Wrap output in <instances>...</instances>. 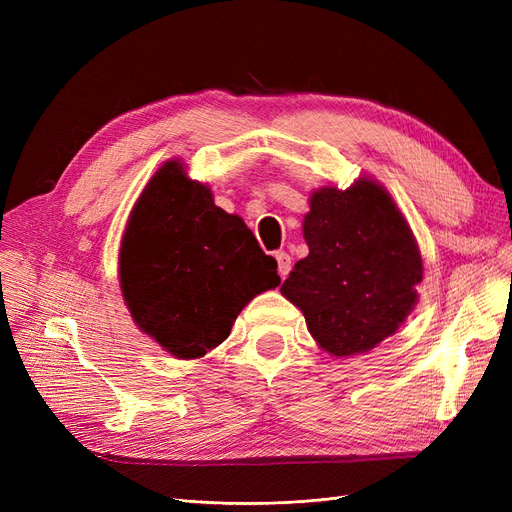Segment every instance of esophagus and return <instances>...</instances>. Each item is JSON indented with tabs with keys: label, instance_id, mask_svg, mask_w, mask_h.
<instances>
[{
	"label": "esophagus",
	"instance_id": "obj_1",
	"mask_svg": "<svg viewBox=\"0 0 512 512\" xmlns=\"http://www.w3.org/2000/svg\"><path fill=\"white\" fill-rule=\"evenodd\" d=\"M275 258H277V271H280L282 277H286L290 273V256L286 252H275Z\"/></svg>",
	"mask_w": 512,
	"mask_h": 512
}]
</instances>
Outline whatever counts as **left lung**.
<instances>
[{
  "label": "left lung",
  "mask_w": 512,
  "mask_h": 512,
  "mask_svg": "<svg viewBox=\"0 0 512 512\" xmlns=\"http://www.w3.org/2000/svg\"><path fill=\"white\" fill-rule=\"evenodd\" d=\"M309 254L282 284L316 344L337 359L365 354L397 333L418 301L423 258L393 196L374 177L309 194Z\"/></svg>",
  "instance_id": "8db88e82"
}]
</instances>
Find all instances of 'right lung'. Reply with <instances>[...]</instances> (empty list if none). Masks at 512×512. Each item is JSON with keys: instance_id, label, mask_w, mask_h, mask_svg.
Returning <instances> with one entry per match:
<instances>
[{"instance_id": "right-lung-1", "label": "right lung", "mask_w": 512, "mask_h": 512, "mask_svg": "<svg viewBox=\"0 0 512 512\" xmlns=\"http://www.w3.org/2000/svg\"><path fill=\"white\" fill-rule=\"evenodd\" d=\"M275 258L177 158L134 203L119 247V288L134 324L175 359H200L230 335L256 294L280 286Z\"/></svg>"}]
</instances>
